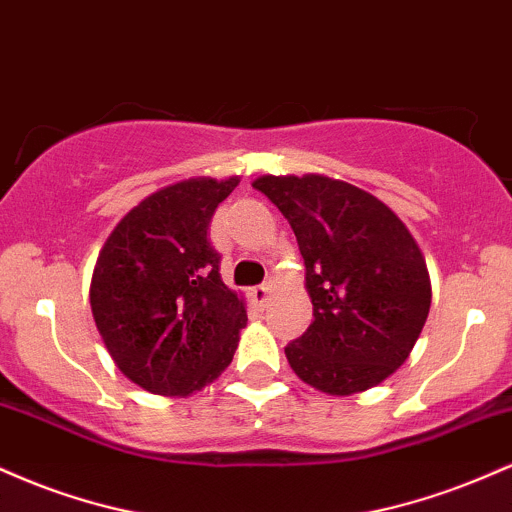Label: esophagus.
Listing matches in <instances>:
<instances>
[{
    "label": "esophagus",
    "instance_id": "1",
    "mask_svg": "<svg viewBox=\"0 0 512 512\" xmlns=\"http://www.w3.org/2000/svg\"><path fill=\"white\" fill-rule=\"evenodd\" d=\"M250 298H252V303H255L257 310H264L267 308L269 298H272V284H260V286H255V289H250Z\"/></svg>",
    "mask_w": 512,
    "mask_h": 512
}]
</instances>
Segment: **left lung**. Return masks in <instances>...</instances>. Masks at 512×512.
Here are the masks:
<instances>
[{
    "label": "left lung",
    "mask_w": 512,
    "mask_h": 512,
    "mask_svg": "<svg viewBox=\"0 0 512 512\" xmlns=\"http://www.w3.org/2000/svg\"><path fill=\"white\" fill-rule=\"evenodd\" d=\"M296 233L313 325L286 346L303 383L327 395L380 385L409 358L431 308L419 245L378 197L325 175L252 182Z\"/></svg>",
    "instance_id": "left-lung-1"
}]
</instances>
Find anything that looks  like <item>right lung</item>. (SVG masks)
Here are the masks:
<instances>
[{
    "label": "right lung",
    "mask_w": 512,
    "mask_h": 512,
    "mask_svg": "<svg viewBox=\"0 0 512 512\" xmlns=\"http://www.w3.org/2000/svg\"><path fill=\"white\" fill-rule=\"evenodd\" d=\"M238 178L163 187L115 226L91 279L110 356L154 395H192L233 361L245 305L221 281L209 223Z\"/></svg>",
    "instance_id": "add662e5"
}]
</instances>
